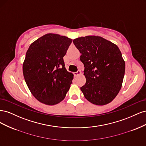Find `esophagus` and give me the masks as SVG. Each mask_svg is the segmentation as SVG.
Wrapping results in <instances>:
<instances>
[{"label": "esophagus", "instance_id": "obj_1", "mask_svg": "<svg viewBox=\"0 0 146 146\" xmlns=\"http://www.w3.org/2000/svg\"><path fill=\"white\" fill-rule=\"evenodd\" d=\"M74 76H79V75H80V74H81L80 70H78L77 72H74Z\"/></svg>", "mask_w": 146, "mask_h": 146}]
</instances>
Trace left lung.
Masks as SVG:
<instances>
[{"instance_id": "left-lung-1", "label": "left lung", "mask_w": 146, "mask_h": 146, "mask_svg": "<svg viewBox=\"0 0 146 146\" xmlns=\"http://www.w3.org/2000/svg\"><path fill=\"white\" fill-rule=\"evenodd\" d=\"M74 45L82 54L86 83L80 88L85 98L97 105L108 104L122 87L125 61L118 47L98 36L75 39Z\"/></svg>"}]
</instances>
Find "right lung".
Instances as JSON below:
<instances>
[{
    "label": "right lung",
    "instance_id": "add662e5",
    "mask_svg": "<svg viewBox=\"0 0 146 146\" xmlns=\"http://www.w3.org/2000/svg\"><path fill=\"white\" fill-rule=\"evenodd\" d=\"M72 40L47 33L31 44L23 70L31 93L40 102L54 105L62 101L72 83L74 75L65 68L63 56Z\"/></svg>",
    "mask_w": 146,
    "mask_h": 146
}]
</instances>
